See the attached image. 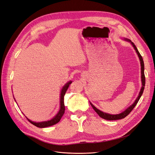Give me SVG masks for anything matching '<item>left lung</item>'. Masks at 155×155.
<instances>
[{"label": "left lung", "mask_w": 155, "mask_h": 155, "mask_svg": "<svg viewBox=\"0 0 155 155\" xmlns=\"http://www.w3.org/2000/svg\"><path fill=\"white\" fill-rule=\"evenodd\" d=\"M126 41H129L130 43L132 44V45L133 46V47L134 48V50H136V51H137V53L139 57V59H140V64H141V74H142V76H141V78H142V88L141 90H140V92L139 93V95L138 96V97L137 98V100H135L134 104L130 105L129 107H128L127 109L125 111H124L123 112H121V113L120 114H107V113H105V112H103L102 111L100 110L99 109H97L96 107H95L91 103H90L91 106L92 107V108L94 109V110L96 111V112H97V114L99 115L101 118H104L105 120H120V119H122V118H125V117L129 115V114L130 113V112L133 110V109H134V108L135 107V106L137 105V104H138V102L140 100V98L141 97L142 94H143V90H144V88H145V74H144V63H143V58L142 57V55H140V52L138 51L137 46H135V45L133 43V42H131L130 40L129 39H125Z\"/></svg>", "instance_id": "1"}]
</instances>
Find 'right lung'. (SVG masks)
<instances>
[{
    "instance_id": "obj_1",
    "label": "right lung",
    "mask_w": 155,
    "mask_h": 155,
    "mask_svg": "<svg viewBox=\"0 0 155 155\" xmlns=\"http://www.w3.org/2000/svg\"><path fill=\"white\" fill-rule=\"evenodd\" d=\"M71 83H72V81H69L68 83H67L66 85L63 87V89L61 90V98H60L61 99L60 100V105H61L60 110H59L58 113L57 114V115H56L54 118H52L51 120L47 121H43V122H38V123L32 121L28 118H27V120H28L31 124L37 127H39V128L47 127L54 125L57 123H58L60 121V120L61 119L62 116H63V114L64 113L65 107H64V96L65 95V93H66L69 85L71 84Z\"/></svg>"
}]
</instances>
